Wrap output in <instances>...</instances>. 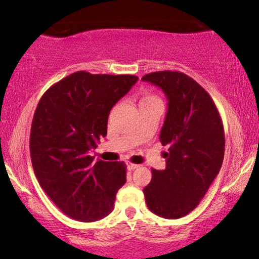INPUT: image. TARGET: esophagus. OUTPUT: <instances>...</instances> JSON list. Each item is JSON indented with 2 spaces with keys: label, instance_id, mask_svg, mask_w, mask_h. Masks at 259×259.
I'll return each instance as SVG.
<instances>
[{
  "label": "esophagus",
  "instance_id": "1",
  "mask_svg": "<svg viewBox=\"0 0 259 259\" xmlns=\"http://www.w3.org/2000/svg\"><path fill=\"white\" fill-rule=\"evenodd\" d=\"M126 167H127V169H129V171H134V169L139 168L140 165H137V163H133V162H127Z\"/></svg>",
  "mask_w": 259,
  "mask_h": 259
}]
</instances>
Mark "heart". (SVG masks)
<instances>
[{"label": "heart", "mask_w": 259, "mask_h": 259, "mask_svg": "<svg viewBox=\"0 0 259 259\" xmlns=\"http://www.w3.org/2000/svg\"><path fill=\"white\" fill-rule=\"evenodd\" d=\"M154 101H160V99L155 96V94L150 93V92H148V91L142 92V96H141V100H140V105L154 103Z\"/></svg>", "instance_id": "b5f03b06"}]
</instances>
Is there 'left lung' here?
<instances>
[{
    "label": "left lung",
    "mask_w": 259,
    "mask_h": 259,
    "mask_svg": "<svg viewBox=\"0 0 259 259\" xmlns=\"http://www.w3.org/2000/svg\"><path fill=\"white\" fill-rule=\"evenodd\" d=\"M143 81L160 87L168 109L160 133L166 168H152L143 189L147 207L165 219H179L197 207L222 166L225 133L208 92L181 71H155Z\"/></svg>",
    "instance_id": "1"
}]
</instances>
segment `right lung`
Instances as JSON below:
<instances>
[{
	"instance_id": "1",
	"label": "right lung",
	"mask_w": 259,
	"mask_h": 259,
	"mask_svg": "<svg viewBox=\"0 0 259 259\" xmlns=\"http://www.w3.org/2000/svg\"><path fill=\"white\" fill-rule=\"evenodd\" d=\"M137 80L135 75L76 71L39 100L29 135L32 166L45 194L71 219L93 222L113 210L126 166L93 162L90 150L106 136L111 109Z\"/></svg>"
}]
</instances>
